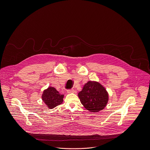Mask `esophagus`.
I'll return each mask as SVG.
<instances>
[{"label":"esophagus","mask_w":150,"mask_h":150,"mask_svg":"<svg viewBox=\"0 0 150 150\" xmlns=\"http://www.w3.org/2000/svg\"><path fill=\"white\" fill-rule=\"evenodd\" d=\"M74 92H75V91H74V89H70V90H67V93H68V94L73 93H74Z\"/></svg>","instance_id":"esophagus-1"}]
</instances>
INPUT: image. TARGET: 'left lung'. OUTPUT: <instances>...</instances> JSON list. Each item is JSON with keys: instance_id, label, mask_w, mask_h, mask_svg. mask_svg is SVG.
Wrapping results in <instances>:
<instances>
[{"instance_id": "1", "label": "left lung", "mask_w": 150, "mask_h": 150, "mask_svg": "<svg viewBox=\"0 0 150 150\" xmlns=\"http://www.w3.org/2000/svg\"><path fill=\"white\" fill-rule=\"evenodd\" d=\"M84 107L91 112H98L106 106L109 96L105 88L100 83L88 81L78 93Z\"/></svg>"}]
</instances>
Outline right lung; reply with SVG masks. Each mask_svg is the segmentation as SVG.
I'll use <instances>...</instances> for the list:
<instances>
[{
    "label": "right lung",
    "mask_w": 150,
    "mask_h": 150,
    "mask_svg": "<svg viewBox=\"0 0 150 150\" xmlns=\"http://www.w3.org/2000/svg\"><path fill=\"white\" fill-rule=\"evenodd\" d=\"M41 97L47 107L50 109H53L62 103L64 95L60 94L55 88L49 87L44 91Z\"/></svg>",
    "instance_id": "add662e5"
}]
</instances>
